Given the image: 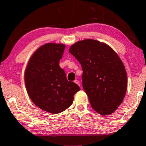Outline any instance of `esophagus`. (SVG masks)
<instances>
[{
	"mask_svg": "<svg viewBox=\"0 0 146 146\" xmlns=\"http://www.w3.org/2000/svg\"><path fill=\"white\" fill-rule=\"evenodd\" d=\"M74 82L76 84H77L78 85H79V86H80V82H79V80H74Z\"/></svg>",
	"mask_w": 146,
	"mask_h": 146,
	"instance_id": "esophagus-1",
	"label": "esophagus"
}]
</instances>
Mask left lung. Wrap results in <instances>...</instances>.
I'll list each match as a JSON object with an SVG mask.
<instances>
[{
	"mask_svg": "<svg viewBox=\"0 0 146 146\" xmlns=\"http://www.w3.org/2000/svg\"><path fill=\"white\" fill-rule=\"evenodd\" d=\"M69 52L81 65L82 88L92 109L104 116L114 112L127 89V75L117 53L90 39L75 43Z\"/></svg>",
	"mask_w": 146,
	"mask_h": 146,
	"instance_id": "obj_1",
	"label": "left lung"
}]
</instances>
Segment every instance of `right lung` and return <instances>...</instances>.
<instances>
[{
  "label": "right lung",
  "mask_w": 146,
  "mask_h": 146,
  "mask_svg": "<svg viewBox=\"0 0 146 146\" xmlns=\"http://www.w3.org/2000/svg\"><path fill=\"white\" fill-rule=\"evenodd\" d=\"M65 45L46 44L39 47L28 63L25 82L27 93L36 106L51 114H58L68 108L78 85L68 81L59 66Z\"/></svg>",
  "instance_id": "add662e5"
}]
</instances>
